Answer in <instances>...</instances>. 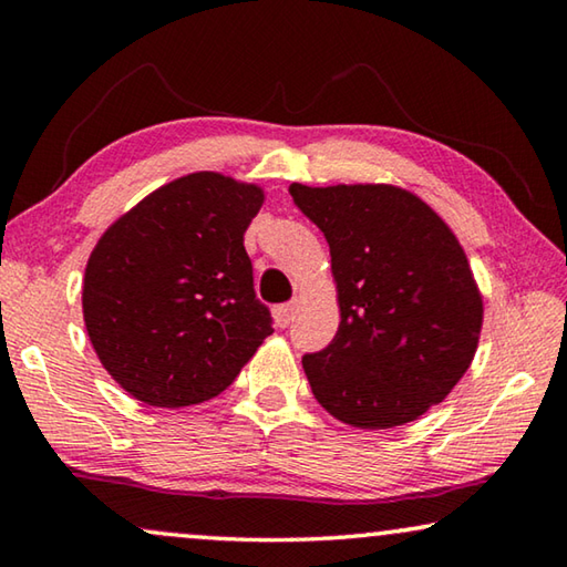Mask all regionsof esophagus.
Masks as SVG:
<instances>
[{
	"instance_id": "34e87169",
	"label": "esophagus",
	"mask_w": 567,
	"mask_h": 567,
	"mask_svg": "<svg viewBox=\"0 0 567 567\" xmlns=\"http://www.w3.org/2000/svg\"><path fill=\"white\" fill-rule=\"evenodd\" d=\"M295 310H297V305L295 302H287V305H277L275 307V322H277V328H287V324L292 322V318H295Z\"/></svg>"
}]
</instances>
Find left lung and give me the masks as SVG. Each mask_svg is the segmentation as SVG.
Listing matches in <instances>:
<instances>
[{
	"label": "left lung",
	"mask_w": 567,
	"mask_h": 567,
	"mask_svg": "<svg viewBox=\"0 0 567 567\" xmlns=\"http://www.w3.org/2000/svg\"><path fill=\"white\" fill-rule=\"evenodd\" d=\"M290 195L328 239L338 282L340 328L302 358L315 400L362 430L417 420L465 375L483 328L457 237L402 187L292 182Z\"/></svg>",
	"instance_id": "1"
}]
</instances>
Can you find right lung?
I'll return each mask as SVG.
<instances>
[{
	"label": "right lung",
	"mask_w": 567,
	"mask_h": 567,
	"mask_svg": "<svg viewBox=\"0 0 567 567\" xmlns=\"http://www.w3.org/2000/svg\"><path fill=\"white\" fill-rule=\"evenodd\" d=\"M262 203L257 185L192 172L100 237L84 270V324L132 398L155 408L213 400L272 334L245 249Z\"/></svg>",
	"instance_id": "obj_1"
}]
</instances>
